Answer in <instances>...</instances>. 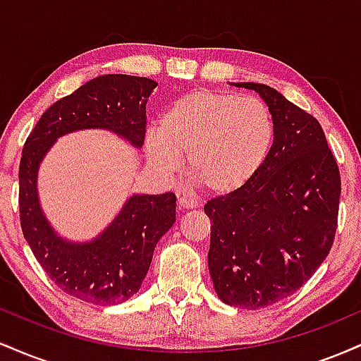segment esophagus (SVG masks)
<instances>
[{
  "instance_id": "1",
  "label": "esophagus",
  "mask_w": 361,
  "mask_h": 361,
  "mask_svg": "<svg viewBox=\"0 0 361 361\" xmlns=\"http://www.w3.org/2000/svg\"><path fill=\"white\" fill-rule=\"evenodd\" d=\"M178 207L180 209H195V207H198V202L186 197V195H181V197H178Z\"/></svg>"
}]
</instances>
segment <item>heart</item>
I'll use <instances>...</instances> for the list:
<instances>
[{
	"instance_id": "1",
	"label": "heart",
	"mask_w": 361,
	"mask_h": 361,
	"mask_svg": "<svg viewBox=\"0 0 361 361\" xmlns=\"http://www.w3.org/2000/svg\"><path fill=\"white\" fill-rule=\"evenodd\" d=\"M275 123L255 97L215 90L183 94L161 115L146 142L157 171L175 169L186 157V175L205 193L231 195L247 185L270 154Z\"/></svg>"
}]
</instances>
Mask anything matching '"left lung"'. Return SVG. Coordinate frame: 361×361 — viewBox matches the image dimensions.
<instances>
[{"label": "left lung", "instance_id": "1", "mask_svg": "<svg viewBox=\"0 0 361 361\" xmlns=\"http://www.w3.org/2000/svg\"><path fill=\"white\" fill-rule=\"evenodd\" d=\"M275 139L241 190L209 200V271L219 299L261 309L297 292L329 255L338 227L341 178L321 123L261 82Z\"/></svg>", "mask_w": 361, "mask_h": 361}]
</instances>
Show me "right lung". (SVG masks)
Instances as JSON below:
<instances>
[{
	"label": "right lung",
	"instance_id": "1",
	"mask_svg": "<svg viewBox=\"0 0 361 361\" xmlns=\"http://www.w3.org/2000/svg\"><path fill=\"white\" fill-rule=\"evenodd\" d=\"M157 86L149 78L105 74L44 111L20 161V224L32 252L62 292L97 305H115L137 293L157 241L176 221L175 193L132 195L93 241L62 239L42 212L37 176L57 139L82 128H105L142 147L146 103Z\"/></svg>",
	"mask_w": 361,
	"mask_h": 361
}]
</instances>
